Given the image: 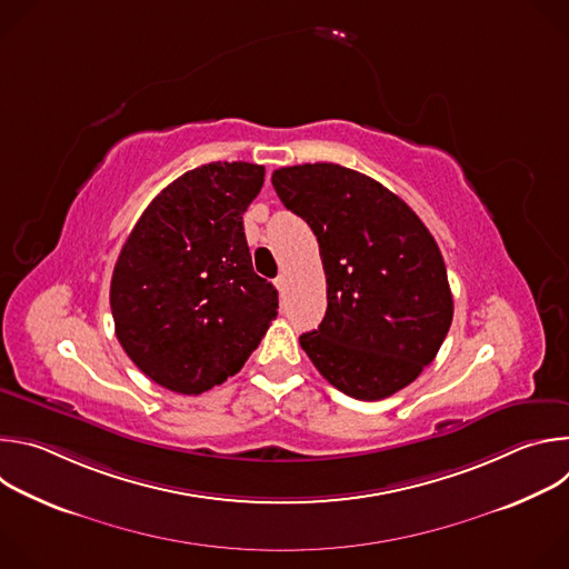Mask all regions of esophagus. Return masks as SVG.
<instances>
[{"label": "esophagus", "mask_w": 569, "mask_h": 569, "mask_svg": "<svg viewBox=\"0 0 569 569\" xmlns=\"http://www.w3.org/2000/svg\"><path fill=\"white\" fill-rule=\"evenodd\" d=\"M274 286H277V290L283 295L286 292V286H288V281H286V277L283 274H279L277 279H274Z\"/></svg>", "instance_id": "34e87169"}]
</instances>
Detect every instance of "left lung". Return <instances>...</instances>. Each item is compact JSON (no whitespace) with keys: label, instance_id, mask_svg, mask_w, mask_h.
<instances>
[{"label":"left lung","instance_id":"left-lung-1","mask_svg":"<svg viewBox=\"0 0 569 569\" xmlns=\"http://www.w3.org/2000/svg\"><path fill=\"white\" fill-rule=\"evenodd\" d=\"M272 187L310 224L327 274V315L299 338L317 371L358 400L415 382L452 323L446 263L428 227L380 182L340 164L286 167Z\"/></svg>","mask_w":569,"mask_h":569}]
</instances>
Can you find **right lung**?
I'll use <instances>...</instances> for the list:
<instances>
[{"mask_svg":"<svg viewBox=\"0 0 569 569\" xmlns=\"http://www.w3.org/2000/svg\"><path fill=\"white\" fill-rule=\"evenodd\" d=\"M266 169L211 161L161 191L117 259L110 308L128 358L157 385L196 396L238 373L277 317L242 213Z\"/></svg>","mask_w":569,"mask_h":569,"instance_id":"right-lung-1","label":"right lung"}]
</instances>
